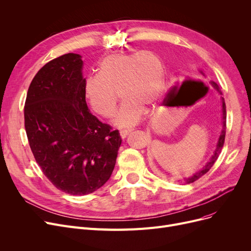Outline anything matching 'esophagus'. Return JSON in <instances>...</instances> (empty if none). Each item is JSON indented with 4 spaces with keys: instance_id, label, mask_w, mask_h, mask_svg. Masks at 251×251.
Here are the masks:
<instances>
[{
    "instance_id": "34e87169",
    "label": "esophagus",
    "mask_w": 251,
    "mask_h": 251,
    "mask_svg": "<svg viewBox=\"0 0 251 251\" xmlns=\"http://www.w3.org/2000/svg\"><path fill=\"white\" fill-rule=\"evenodd\" d=\"M130 132H131V130H122V131H120V136H121L122 138H126L127 135H128Z\"/></svg>"
}]
</instances>
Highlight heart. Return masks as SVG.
<instances>
[{
    "label": "heart",
    "mask_w": 251,
    "mask_h": 251,
    "mask_svg": "<svg viewBox=\"0 0 251 251\" xmlns=\"http://www.w3.org/2000/svg\"><path fill=\"white\" fill-rule=\"evenodd\" d=\"M83 90L92 111L107 119L115 115L119 92L123 102L115 124L132 127L140 120L144 108L162 98L164 66L159 56L150 50L113 52L100 62L98 75L85 79Z\"/></svg>",
    "instance_id": "b5f03b06"
}]
</instances>
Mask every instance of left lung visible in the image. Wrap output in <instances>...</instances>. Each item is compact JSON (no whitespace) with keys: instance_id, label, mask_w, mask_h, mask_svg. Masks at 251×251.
Returning a JSON list of instances; mask_svg holds the SVG:
<instances>
[{"instance_id":"1","label":"left lung","mask_w":251,"mask_h":251,"mask_svg":"<svg viewBox=\"0 0 251 251\" xmlns=\"http://www.w3.org/2000/svg\"><path fill=\"white\" fill-rule=\"evenodd\" d=\"M197 75H199L200 77H202V78L205 77V74H204L201 70L199 71V73H197ZM209 84H210V86H212V88H214L215 90H217V91L219 92L220 95H222V91H221L220 86H219L215 81H210ZM222 107H223V109H222V112H223V116H222V119H223L222 131H221V135H220V137H219V140H218V143H217V148H216V151H215L213 156L210 157L209 162H208L201 170H200L199 172H196L194 175H192V176L189 177V178H184V180L179 181V183H181V184H189V183H193V182L196 181V180H199L201 177H202L204 174H206V173L208 172L209 169L214 166L215 162L218 160V157H219V155H220V153H221V151H222V149H223V147H224V142H225L226 128H227V126H226V118H227V114H226V103H225V100H224V98H222Z\"/></svg>"}]
</instances>
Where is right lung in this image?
Listing matches in <instances>:
<instances>
[{"mask_svg":"<svg viewBox=\"0 0 251 251\" xmlns=\"http://www.w3.org/2000/svg\"><path fill=\"white\" fill-rule=\"evenodd\" d=\"M78 54L39 69L29 85L24 125L34 159L59 190L86 195L100 188L115 168L121 137L87 107Z\"/></svg>","mask_w":251,"mask_h":251,"instance_id":"obj_1","label":"right lung"}]
</instances>
